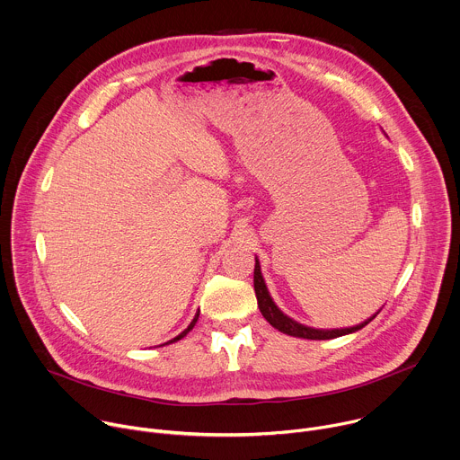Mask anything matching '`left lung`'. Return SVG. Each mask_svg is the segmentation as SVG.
I'll return each mask as SVG.
<instances>
[{"mask_svg":"<svg viewBox=\"0 0 460 460\" xmlns=\"http://www.w3.org/2000/svg\"><path fill=\"white\" fill-rule=\"evenodd\" d=\"M254 292H256V299H258V307H260V313L261 316L274 327L278 329L279 332L283 334H288V336H294V338H303V340H332V338H340V336H345V334H352V332H358L359 329H363L365 325H368L377 314H374L370 320L356 325V327H350V329H334V331H320V329H311V327H305L294 320H290L288 316H285L270 297L267 287H265V281H263V276H261V270H260V261L256 258V263H254Z\"/></svg>","mask_w":460,"mask_h":460,"instance_id":"8db88e82","label":"left lung"}]
</instances>
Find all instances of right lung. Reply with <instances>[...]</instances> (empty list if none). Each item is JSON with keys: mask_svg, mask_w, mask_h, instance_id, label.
<instances>
[{"mask_svg": "<svg viewBox=\"0 0 460 460\" xmlns=\"http://www.w3.org/2000/svg\"><path fill=\"white\" fill-rule=\"evenodd\" d=\"M197 320H199V314H197V316H195V318H193V322H191V323H190V327H188V329H186V331H184V332H181V334H179V336H177V338H173V340H172V341H170V343H175V341H179V340H182V338H184V336H186V334H188V332H190V331H191V329H193V327H195V323H197Z\"/></svg>", "mask_w": 460, "mask_h": 460, "instance_id": "add662e5", "label": "right lung"}]
</instances>
